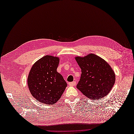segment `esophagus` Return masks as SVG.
Instances as JSON below:
<instances>
[{"mask_svg":"<svg viewBox=\"0 0 134 134\" xmlns=\"http://www.w3.org/2000/svg\"><path fill=\"white\" fill-rule=\"evenodd\" d=\"M68 85L70 86H75L76 85V82L73 81V82H69Z\"/></svg>","mask_w":134,"mask_h":134,"instance_id":"34e87169","label":"esophagus"}]
</instances>
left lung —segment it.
I'll use <instances>...</instances> for the list:
<instances>
[{
    "label": "left lung",
    "mask_w": 134,
    "mask_h": 134,
    "mask_svg": "<svg viewBox=\"0 0 134 134\" xmlns=\"http://www.w3.org/2000/svg\"><path fill=\"white\" fill-rule=\"evenodd\" d=\"M76 60L82 72L77 88L93 100L109 94L115 82V73L109 64L94 54L77 57Z\"/></svg>",
    "instance_id": "8db88e82"
}]
</instances>
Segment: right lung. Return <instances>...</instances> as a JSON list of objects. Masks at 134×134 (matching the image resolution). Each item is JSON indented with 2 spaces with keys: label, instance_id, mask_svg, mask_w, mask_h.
Returning a JSON list of instances; mask_svg holds the SVG:
<instances>
[{
  "label": "right lung",
  "instance_id": "1",
  "mask_svg": "<svg viewBox=\"0 0 134 134\" xmlns=\"http://www.w3.org/2000/svg\"><path fill=\"white\" fill-rule=\"evenodd\" d=\"M59 59L46 55L33 64L28 77L32 95L40 102L51 105L57 102L67 87L62 76L57 72Z\"/></svg>",
  "mask_w": 134,
  "mask_h": 134
}]
</instances>
